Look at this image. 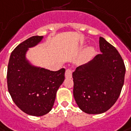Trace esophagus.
<instances>
[{"instance_id":"obj_1","label":"esophagus","mask_w":131,"mask_h":131,"mask_svg":"<svg viewBox=\"0 0 131 131\" xmlns=\"http://www.w3.org/2000/svg\"><path fill=\"white\" fill-rule=\"evenodd\" d=\"M72 70H70V69H67L65 72V78H70L72 77Z\"/></svg>"}]
</instances>
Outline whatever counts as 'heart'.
I'll return each instance as SVG.
<instances>
[{
  "instance_id": "b5f03b06",
  "label": "heart",
  "mask_w": 131,
  "mask_h": 131,
  "mask_svg": "<svg viewBox=\"0 0 131 131\" xmlns=\"http://www.w3.org/2000/svg\"><path fill=\"white\" fill-rule=\"evenodd\" d=\"M93 48H89L88 50H87V51L85 53V59H88L89 57H91L92 56V54L93 53Z\"/></svg>"
}]
</instances>
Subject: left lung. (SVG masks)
I'll return each mask as SVG.
<instances>
[{"instance_id":"left-lung-1","label":"left lung","mask_w":131,"mask_h":131,"mask_svg":"<svg viewBox=\"0 0 131 131\" xmlns=\"http://www.w3.org/2000/svg\"><path fill=\"white\" fill-rule=\"evenodd\" d=\"M102 53L72 73L75 102L88 114H102L110 110L119 98L124 84L125 67L112 45L99 38Z\"/></svg>"}]
</instances>
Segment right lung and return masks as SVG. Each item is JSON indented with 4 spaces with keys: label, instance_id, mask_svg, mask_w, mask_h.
<instances>
[{
    "label": "right lung",
    "instance_id": "right-lung-1",
    "mask_svg": "<svg viewBox=\"0 0 131 131\" xmlns=\"http://www.w3.org/2000/svg\"><path fill=\"white\" fill-rule=\"evenodd\" d=\"M43 38L32 36L18 45L11 53L7 70L8 90L13 101L21 110L32 116H43L51 110L57 91L64 80V68L50 71L27 59L29 48Z\"/></svg>",
    "mask_w": 131,
    "mask_h": 131
}]
</instances>
